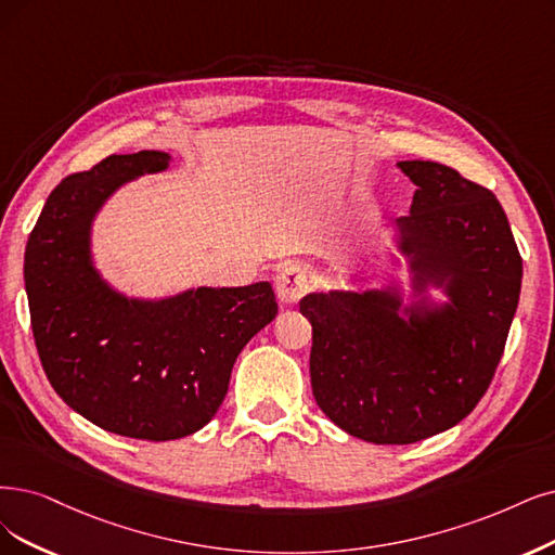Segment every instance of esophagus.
<instances>
[{"label": "esophagus", "mask_w": 555, "mask_h": 555, "mask_svg": "<svg viewBox=\"0 0 555 555\" xmlns=\"http://www.w3.org/2000/svg\"><path fill=\"white\" fill-rule=\"evenodd\" d=\"M274 285H276L279 301L283 306H293L311 291V276L301 264H285L279 270Z\"/></svg>", "instance_id": "34e87169"}]
</instances>
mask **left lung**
<instances>
[{
  "label": "left lung",
  "mask_w": 555,
  "mask_h": 555,
  "mask_svg": "<svg viewBox=\"0 0 555 555\" xmlns=\"http://www.w3.org/2000/svg\"><path fill=\"white\" fill-rule=\"evenodd\" d=\"M416 184L393 221L412 295L400 283L311 293V386L340 429L371 443H414L474 412L496 373L521 293V256L501 203L439 162H398ZM439 287L448 302H435Z\"/></svg>",
  "instance_id": "1"
}]
</instances>
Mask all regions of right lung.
<instances>
[{
    "mask_svg": "<svg viewBox=\"0 0 555 555\" xmlns=\"http://www.w3.org/2000/svg\"><path fill=\"white\" fill-rule=\"evenodd\" d=\"M169 162L162 151L109 155L61 180L25 251L31 332L52 388L93 425L149 441L210 423L242 347L279 311L267 281L139 299L95 270L91 231L102 205Z\"/></svg>",
    "mask_w": 555,
    "mask_h": 555,
    "instance_id": "1",
    "label": "right lung"
}]
</instances>
